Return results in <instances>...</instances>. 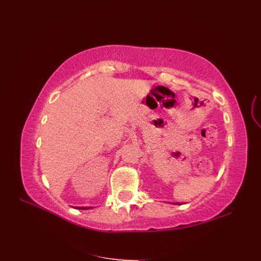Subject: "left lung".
<instances>
[{"label":"left lung","instance_id":"obj_1","mask_svg":"<svg viewBox=\"0 0 261 261\" xmlns=\"http://www.w3.org/2000/svg\"><path fill=\"white\" fill-rule=\"evenodd\" d=\"M170 203H171V202H170ZM171 204H184V203H178V202H172V203Z\"/></svg>","mask_w":261,"mask_h":261}]
</instances>
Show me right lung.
<instances>
[{"instance_id":"1","label":"right lung","mask_w":261,"mask_h":261,"mask_svg":"<svg viewBox=\"0 0 261 261\" xmlns=\"http://www.w3.org/2000/svg\"><path fill=\"white\" fill-rule=\"evenodd\" d=\"M74 208H77V210H88V208H92V206H72Z\"/></svg>"}]
</instances>
